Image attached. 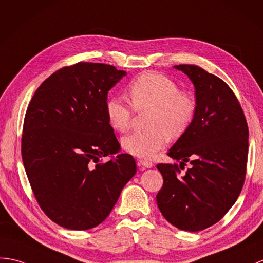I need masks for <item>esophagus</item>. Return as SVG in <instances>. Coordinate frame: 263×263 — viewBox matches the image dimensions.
Wrapping results in <instances>:
<instances>
[{"label": "esophagus", "mask_w": 263, "mask_h": 263, "mask_svg": "<svg viewBox=\"0 0 263 263\" xmlns=\"http://www.w3.org/2000/svg\"><path fill=\"white\" fill-rule=\"evenodd\" d=\"M138 166H140L141 168H152L154 167V163L149 160H145V159H140L138 161Z\"/></svg>", "instance_id": "1"}]
</instances>
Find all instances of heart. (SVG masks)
<instances>
[{"mask_svg": "<svg viewBox=\"0 0 263 263\" xmlns=\"http://www.w3.org/2000/svg\"><path fill=\"white\" fill-rule=\"evenodd\" d=\"M129 95L134 109L150 108V129L133 131L122 138V146L129 154L149 158L167 144L169 136L178 138L191 125L196 103L194 97L179 90L177 84L158 72H145L129 85ZM133 107L121 97L106 101L108 123L115 131L124 132L132 123Z\"/></svg>", "mask_w": 263, "mask_h": 263, "instance_id": "b5f03b06", "label": "heart"}]
</instances>
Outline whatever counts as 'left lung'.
Masks as SVG:
<instances>
[{"instance_id": "left-lung-1", "label": "left lung", "mask_w": 263, "mask_h": 263, "mask_svg": "<svg viewBox=\"0 0 263 263\" xmlns=\"http://www.w3.org/2000/svg\"><path fill=\"white\" fill-rule=\"evenodd\" d=\"M174 68L195 87L196 108L191 125L169 149L180 161L159 163L163 186L157 195L161 214L177 229L198 232L212 227L234 205L246 179L249 130L232 89L221 78L194 65Z\"/></svg>"}]
</instances>
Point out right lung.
<instances>
[{"instance_id": "add662e5", "label": "right lung", "mask_w": 263, "mask_h": 263, "mask_svg": "<svg viewBox=\"0 0 263 263\" xmlns=\"http://www.w3.org/2000/svg\"><path fill=\"white\" fill-rule=\"evenodd\" d=\"M125 75L105 64L64 67L40 85L28 106L24 169L41 210L65 229L101 224L137 173L134 158L118 154L105 112L108 90ZM102 156L110 159L97 164Z\"/></svg>"}]
</instances>
